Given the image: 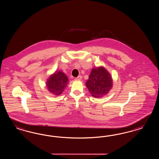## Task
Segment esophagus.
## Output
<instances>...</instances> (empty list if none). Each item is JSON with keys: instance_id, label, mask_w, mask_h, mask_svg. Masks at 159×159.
Listing matches in <instances>:
<instances>
[{"instance_id": "obj_1", "label": "esophagus", "mask_w": 159, "mask_h": 159, "mask_svg": "<svg viewBox=\"0 0 159 159\" xmlns=\"http://www.w3.org/2000/svg\"><path fill=\"white\" fill-rule=\"evenodd\" d=\"M82 77L81 76H79L78 77H76V80H82Z\"/></svg>"}]
</instances>
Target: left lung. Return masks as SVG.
I'll return each mask as SVG.
<instances>
[{
  "label": "left lung",
  "mask_w": 159,
  "mask_h": 159,
  "mask_svg": "<svg viewBox=\"0 0 159 159\" xmlns=\"http://www.w3.org/2000/svg\"><path fill=\"white\" fill-rule=\"evenodd\" d=\"M86 86L92 96L101 98L110 91L113 86V80L111 74L105 67H93L86 82Z\"/></svg>",
  "instance_id": "obj_1"
}]
</instances>
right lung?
Wrapping results in <instances>:
<instances>
[{"label":"right lung","mask_w":159,"mask_h":159,"mask_svg":"<svg viewBox=\"0 0 159 159\" xmlns=\"http://www.w3.org/2000/svg\"><path fill=\"white\" fill-rule=\"evenodd\" d=\"M69 83V79L66 74L61 70H57L47 79L46 87L51 94L60 96Z\"/></svg>","instance_id":"right-lung-1"}]
</instances>
